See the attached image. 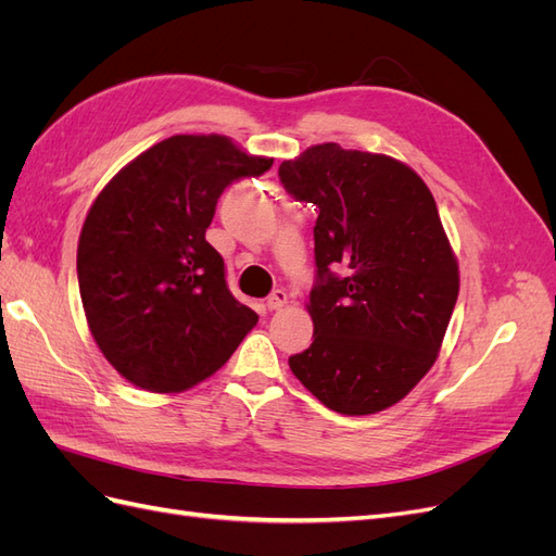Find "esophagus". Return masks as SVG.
<instances>
[{"label": "esophagus", "mask_w": 556, "mask_h": 556, "mask_svg": "<svg viewBox=\"0 0 556 556\" xmlns=\"http://www.w3.org/2000/svg\"><path fill=\"white\" fill-rule=\"evenodd\" d=\"M285 304H288V294H285L282 290H274L271 294L266 296V308H268V311H278V308H282Z\"/></svg>", "instance_id": "obj_1"}]
</instances>
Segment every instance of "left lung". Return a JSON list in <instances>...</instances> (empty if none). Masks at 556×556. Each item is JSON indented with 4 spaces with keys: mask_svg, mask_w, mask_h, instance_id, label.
Returning a JSON list of instances; mask_svg holds the SVG:
<instances>
[{
    "mask_svg": "<svg viewBox=\"0 0 556 556\" xmlns=\"http://www.w3.org/2000/svg\"><path fill=\"white\" fill-rule=\"evenodd\" d=\"M278 178L317 211L315 331L292 374L336 413L384 410L425 378L457 304L435 201L406 164L339 143L282 162Z\"/></svg>",
    "mask_w": 556,
    "mask_h": 556,
    "instance_id": "left-lung-1",
    "label": "left lung"
}]
</instances>
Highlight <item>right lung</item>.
I'll return each mask as SVG.
<instances>
[{
  "label": "right lung",
  "mask_w": 556,
  "mask_h": 556,
  "mask_svg": "<svg viewBox=\"0 0 556 556\" xmlns=\"http://www.w3.org/2000/svg\"><path fill=\"white\" fill-rule=\"evenodd\" d=\"M271 164L217 134H180L148 148L94 199L78 241V288L94 341L123 378L182 392L257 325L229 292L206 229L229 185Z\"/></svg>",
  "instance_id": "add662e5"
}]
</instances>
